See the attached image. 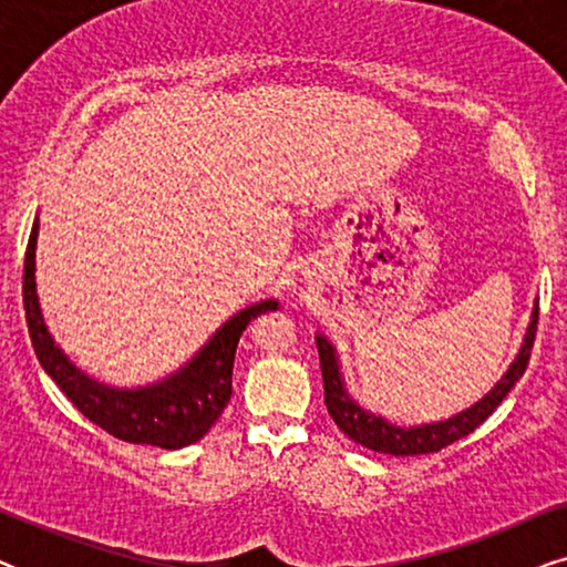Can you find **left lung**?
<instances>
[{
	"mask_svg": "<svg viewBox=\"0 0 567 567\" xmlns=\"http://www.w3.org/2000/svg\"><path fill=\"white\" fill-rule=\"evenodd\" d=\"M537 320H539V299L534 301L529 328L524 332V343L518 353L511 361V367L503 371V377L493 384V390L483 394L475 405H470L462 413L436 423H421V425H398L390 423L382 415H374L371 410L361 408L346 390L343 371H340V359L336 346L328 338L317 332V353H320V369L324 382V405L328 413L340 431L355 444L371 449V452H382L392 456H415V454H431L441 452V449L454 444L477 429L495 408L501 405L503 398L511 392L518 379L524 377L526 363H529L534 336H537Z\"/></svg>",
	"mask_w": 567,
	"mask_h": 567,
	"instance_id": "obj_1",
	"label": "left lung"
}]
</instances>
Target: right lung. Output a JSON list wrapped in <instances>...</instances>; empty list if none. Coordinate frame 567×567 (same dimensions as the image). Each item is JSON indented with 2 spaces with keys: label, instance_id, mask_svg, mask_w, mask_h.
I'll return each mask as SVG.
<instances>
[{
  "label": "right lung",
  "instance_id": "obj_1",
  "mask_svg": "<svg viewBox=\"0 0 567 567\" xmlns=\"http://www.w3.org/2000/svg\"><path fill=\"white\" fill-rule=\"evenodd\" d=\"M38 216L25 250L22 305L33 351L45 374L61 386L82 415L128 444L183 449L200 441L231 398V369L239 338L258 315L278 309V299H260L229 317L190 361L157 382L144 386H111L84 374L53 340L43 320L35 286Z\"/></svg>",
  "mask_w": 567,
  "mask_h": 567
}]
</instances>
